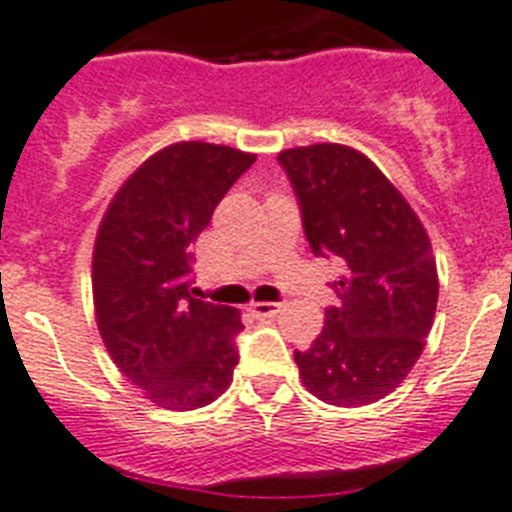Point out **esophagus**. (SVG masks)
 Instances as JSON below:
<instances>
[{"instance_id":"esophagus-1","label":"esophagus","mask_w":512,"mask_h":512,"mask_svg":"<svg viewBox=\"0 0 512 512\" xmlns=\"http://www.w3.org/2000/svg\"><path fill=\"white\" fill-rule=\"evenodd\" d=\"M279 308H282V305H279V303H251L253 316H259V318H272V316H277Z\"/></svg>"}]
</instances>
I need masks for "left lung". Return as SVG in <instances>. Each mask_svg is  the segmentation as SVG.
<instances>
[{
  "label": "left lung",
  "instance_id": "obj_1",
  "mask_svg": "<svg viewBox=\"0 0 512 512\" xmlns=\"http://www.w3.org/2000/svg\"><path fill=\"white\" fill-rule=\"evenodd\" d=\"M310 251L342 266L339 303L316 342L295 352L303 386L334 406H365L399 388L419 360L438 308L430 238L373 160L344 144L277 155Z\"/></svg>",
  "mask_w": 512,
  "mask_h": 512
}]
</instances>
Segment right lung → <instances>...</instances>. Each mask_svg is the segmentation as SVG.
<instances>
[{
  "label": "right lung",
  "instance_id": "1",
  "mask_svg": "<svg viewBox=\"0 0 512 512\" xmlns=\"http://www.w3.org/2000/svg\"><path fill=\"white\" fill-rule=\"evenodd\" d=\"M256 155L178 142L116 191L93 251L95 321L111 360L144 399L189 412L233 381L240 313L191 295V246Z\"/></svg>",
  "mask_w": 512,
  "mask_h": 512
}]
</instances>
